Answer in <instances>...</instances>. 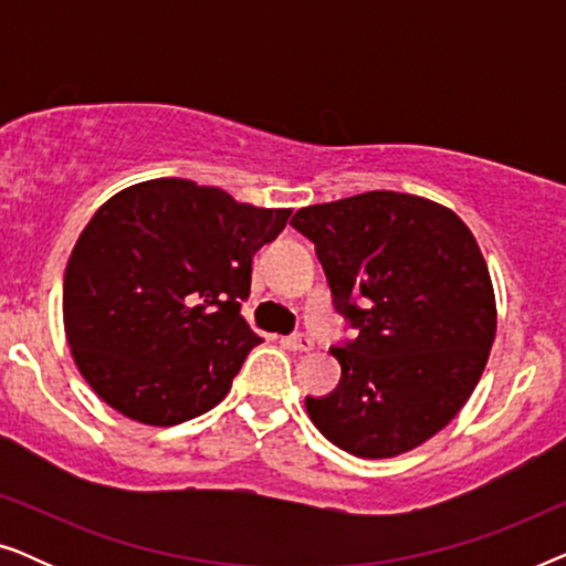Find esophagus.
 <instances>
[{"instance_id": "1", "label": "esophagus", "mask_w": 566, "mask_h": 566, "mask_svg": "<svg viewBox=\"0 0 566 566\" xmlns=\"http://www.w3.org/2000/svg\"><path fill=\"white\" fill-rule=\"evenodd\" d=\"M283 343L289 345L291 350H298V353H308V350H314V339H312V335H306V332H296V335L285 337Z\"/></svg>"}]
</instances>
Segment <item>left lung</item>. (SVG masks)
Segmentation results:
<instances>
[{
	"label": "left lung",
	"mask_w": 566,
	"mask_h": 566,
	"mask_svg": "<svg viewBox=\"0 0 566 566\" xmlns=\"http://www.w3.org/2000/svg\"><path fill=\"white\" fill-rule=\"evenodd\" d=\"M332 304L358 332L332 347L343 376L306 412L329 443L391 459L459 415L490 358L497 308L474 234L451 208L374 190L296 211Z\"/></svg>",
	"instance_id": "1"
}]
</instances>
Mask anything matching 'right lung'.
Wrapping results in <instances>:
<instances>
[{
	"mask_svg": "<svg viewBox=\"0 0 566 566\" xmlns=\"http://www.w3.org/2000/svg\"><path fill=\"white\" fill-rule=\"evenodd\" d=\"M289 216L180 177L99 206L64 275L66 339L97 397L157 428L219 405L262 343L242 316L252 258Z\"/></svg>",
	"mask_w": 566,
	"mask_h": 566,
	"instance_id": "1",
	"label": "right lung"
}]
</instances>
